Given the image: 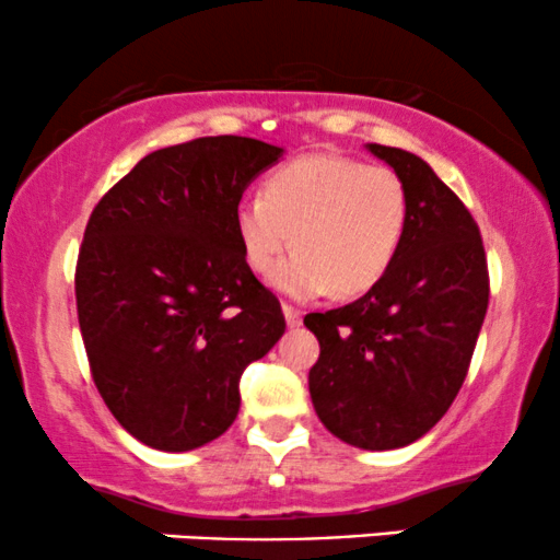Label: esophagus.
<instances>
[{"label": "esophagus", "instance_id": "1", "mask_svg": "<svg viewBox=\"0 0 560 560\" xmlns=\"http://www.w3.org/2000/svg\"><path fill=\"white\" fill-rule=\"evenodd\" d=\"M281 311H284V318H287V326H289V329H294V326H300V324H302V313L298 311V307L284 305V307H281Z\"/></svg>", "mask_w": 560, "mask_h": 560}]
</instances>
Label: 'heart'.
<instances>
[{"label":"heart","mask_w":560,"mask_h":560,"mask_svg":"<svg viewBox=\"0 0 560 560\" xmlns=\"http://www.w3.org/2000/svg\"><path fill=\"white\" fill-rule=\"evenodd\" d=\"M410 223L408 189L395 171L342 155L281 165L262 195L240 199L234 234L249 271L268 273L295 240L299 253L271 276L276 292L316 300L358 298L400 255Z\"/></svg>","instance_id":"b5f03b06"}]
</instances>
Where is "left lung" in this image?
I'll return each mask as SVG.
<instances>
[{"instance_id": "left-lung-1", "label": "left lung", "mask_w": 560, "mask_h": 560, "mask_svg": "<svg viewBox=\"0 0 560 560\" xmlns=\"http://www.w3.org/2000/svg\"><path fill=\"white\" fill-rule=\"evenodd\" d=\"M408 189L410 223L395 266L350 305L311 313L318 363L307 374L320 423L352 447L421 440L458 395L490 302L479 226L432 165L365 144Z\"/></svg>"}]
</instances>
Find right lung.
<instances>
[{
	"label": "right lung",
	"mask_w": 560,
	"mask_h": 560,
	"mask_svg": "<svg viewBox=\"0 0 560 560\" xmlns=\"http://www.w3.org/2000/svg\"><path fill=\"white\" fill-rule=\"evenodd\" d=\"M284 158L202 137L141 158L83 231L75 305L96 389L128 434L186 453L240 413V376L284 334L234 234L249 184Z\"/></svg>",
	"instance_id": "1"
}]
</instances>
